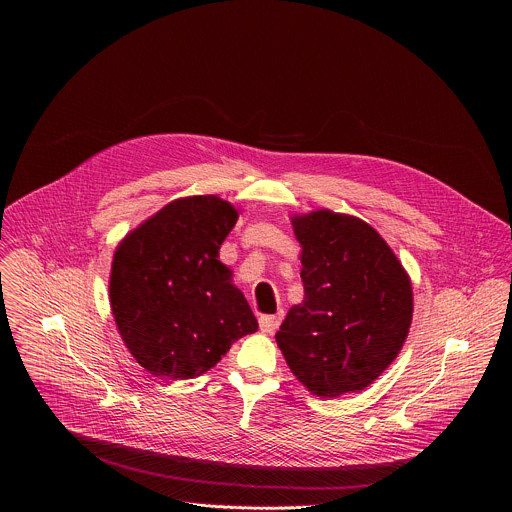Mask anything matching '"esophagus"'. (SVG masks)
<instances>
[{
    "mask_svg": "<svg viewBox=\"0 0 512 512\" xmlns=\"http://www.w3.org/2000/svg\"><path fill=\"white\" fill-rule=\"evenodd\" d=\"M281 324V314H273V316H261L259 318V328L265 334H273Z\"/></svg>",
    "mask_w": 512,
    "mask_h": 512,
    "instance_id": "34e87169",
    "label": "esophagus"
}]
</instances>
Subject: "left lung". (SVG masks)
<instances>
[{"label":"left lung","mask_w":512,"mask_h":512,"mask_svg":"<svg viewBox=\"0 0 512 512\" xmlns=\"http://www.w3.org/2000/svg\"><path fill=\"white\" fill-rule=\"evenodd\" d=\"M304 300L275 334L287 367L318 397L369 387L397 358L413 318L411 279L385 239L332 210L291 218Z\"/></svg>","instance_id":"obj_1"}]
</instances>
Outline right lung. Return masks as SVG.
<instances>
[{"instance_id": "right-lung-1", "label": "right lung", "mask_w": 512, "mask_h": 512, "mask_svg": "<svg viewBox=\"0 0 512 512\" xmlns=\"http://www.w3.org/2000/svg\"><path fill=\"white\" fill-rule=\"evenodd\" d=\"M239 212L218 196L178 198L125 235L109 300L133 358L158 379H194L259 326L218 261Z\"/></svg>"}]
</instances>
